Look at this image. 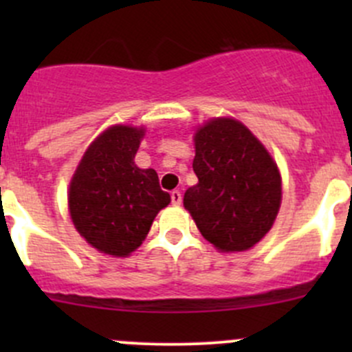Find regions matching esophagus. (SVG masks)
<instances>
[{
  "instance_id": "34e87169",
  "label": "esophagus",
  "mask_w": 352,
  "mask_h": 352,
  "mask_svg": "<svg viewBox=\"0 0 352 352\" xmlns=\"http://www.w3.org/2000/svg\"><path fill=\"white\" fill-rule=\"evenodd\" d=\"M170 197H172V202L175 206H179L180 202H182V192H180V190H172V192H170Z\"/></svg>"
}]
</instances>
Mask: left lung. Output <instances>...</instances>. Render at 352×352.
<instances>
[{"label":"left lung","instance_id":"1","mask_svg":"<svg viewBox=\"0 0 352 352\" xmlns=\"http://www.w3.org/2000/svg\"><path fill=\"white\" fill-rule=\"evenodd\" d=\"M199 184L184 206L199 232L223 252L261 242L281 206V177L261 141L239 120L212 119L196 133Z\"/></svg>","mask_w":352,"mask_h":352}]
</instances>
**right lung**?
<instances>
[{
	"instance_id": "add662e5",
	"label": "right lung",
	"mask_w": 352,
	"mask_h": 352,
	"mask_svg": "<svg viewBox=\"0 0 352 352\" xmlns=\"http://www.w3.org/2000/svg\"><path fill=\"white\" fill-rule=\"evenodd\" d=\"M143 134L136 127H110L90 144L69 186L71 219L80 235L116 257L143 243L155 216L170 202L158 173L134 165Z\"/></svg>"
}]
</instances>
